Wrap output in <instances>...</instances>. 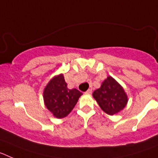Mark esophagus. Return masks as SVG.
Listing matches in <instances>:
<instances>
[{"instance_id":"1","label":"esophagus","mask_w":158,"mask_h":158,"mask_svg":"<svg viewBox=\"0 0 158 158\" xmlns=\"http://www.w3.org/2000/svg\"><path fill=\"white\" fill-rule=\"evenodd\" d=\"M92 92H93V89H88L87 91L85 92V93H87V94H91Z\"/></svg>"}]
</instances>
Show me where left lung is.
<instances>
[{
	"label": "left lung",
	"mask_w": 158,
	"mask_h": 158,
	"mask_svg": "<svg viewBox=\"0 0 158 158\" xmlns=\"http://www.w3.org/2000/svg\"><path fill=\"white\" fill-rule=\"evenodd\" d=\"M93 96L101 109L110 115L123 109L127 103L123 89L111 77H107L101 87L93 92Z\"/></svg>",
	"instance_id": "1"
}]
</instances>
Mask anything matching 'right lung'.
<instances>
[{
    "mask_svg": "<svg viewBox=\"0 0 158 158\" xmlns=\"http://www.w3.org/2000/svg\"><path fill=\"white\" fill-rule=\"evenodd\" d=\"M82 93L77 89H69L62 74L51 79L43 92V98L47 109L56 118L69 115Z\"/></svg>",
    "mask_w": 158,
    "mask_h": 158,
    "instance_id": "obj_1",
    "label": "right lung"
}]
</instances>
